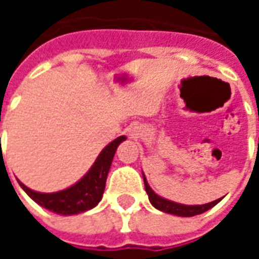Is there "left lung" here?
I'll return each mask as SVG.
<instances>
[{
	"instance_id": "8db88e82",
	"label": "left lung",
	"mask_w": 259,
	"mask_h": 259,
	"mask_svg": "<svg viewBox=\"0 0 259 259\" xmlns=\"http://www.w3.org/2000/svg\"><path fill=\"white\" fill-rule=\"evenodd\" d=\"M143 179H144V187H146L147 194H148V198H150V202H151L152 205L155 206L157 209H159V211L172 213V215H178V217H195V215H200L202 212L208 211L212 206L217 205L218 202L222 200V198H218V200L208 202V204H202V205H185V204L174 202V201L166 200L163 197H159L150 187L144 174H143Z\"/></svg>"
}]
</instances>
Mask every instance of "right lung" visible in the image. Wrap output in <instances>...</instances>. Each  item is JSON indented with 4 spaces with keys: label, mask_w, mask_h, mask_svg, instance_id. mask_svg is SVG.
<instances>
[{
    "label": "right lung",
    "mask_w": 259,
    "mask_h": 259,
    "mask_svg": "<svg viewBox=\"0 0 259 259\" xmlns=\"http://www.w3.org/2000/svg\"><path fill=\"white\" fill-rule=\"evenodd\" d=\"M124 140L126 137L120 136L111 141L100 152V155L97 157L96 162L93 163L89 172L77 183H74L65 190L57 193H38L29 189L19 180L18 182L31 200L36 201L38 205H41L48 211L55 212L59 215H76L80 212L89 211L101 201L113 155L119 144Z\"/></svg>",
    "instance_id": "add662e5"
}]
</instances>
